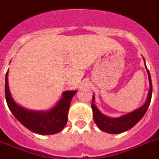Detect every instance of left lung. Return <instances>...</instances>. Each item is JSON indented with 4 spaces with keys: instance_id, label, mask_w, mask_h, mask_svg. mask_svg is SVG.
Returning a JSON list of instances; mask_svg holds the SVG:
<instances>
[{
    "instance_id": "1",
    "label": "left lung",
    "mask_w": 159,
    "mask_h": 159,
    "mask_svg": "<svg viewBox=\"0 0 159 159\" xmlns=\"http://www.w3.org/2000/svg\"><path fill=\"white\" fill-rule=\"evenodd\" d=\"M144 61H145V59H144ZM145 68H146L148 76H149V91L148 93L147 100H146L145 104L141 106L140 108L136 109V111L128 113L127 115H124L119 118L108 117V116H106V115H103L102 113H101V111L96 106V105L94 104L95 97H94V95L93 96L92 109H93V119L95 124L99 128V129H101L105 132H107V133L119 134V133H122V132L131 129L132 127H134L142 119V117L145 114L146 111H147L149 104H150L152 98L151 77H150V73H149V70L146 67V66H145Z\"/></svg>"
}]
</instances>
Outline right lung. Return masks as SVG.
<instances>
[{"instance_id": "1", "label": "right lung", "mask_w": 159, "mask_h": 159, "mask_svg": "<svg viewBox=\"0 0 159 159\" xmlns=\"http://www.w3.org/2000/svg\"><path fill=\"white\" fill-rule=\"evenodd\" d=\"M6 75L5 93L8 107L14 116L24 127L40 135H52L61 132L67 123L68 111L72 98L77 91H65L57 105L47 111H29L18 106L12 98Z\"/></svg>"}]
</instances>
